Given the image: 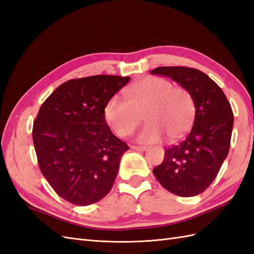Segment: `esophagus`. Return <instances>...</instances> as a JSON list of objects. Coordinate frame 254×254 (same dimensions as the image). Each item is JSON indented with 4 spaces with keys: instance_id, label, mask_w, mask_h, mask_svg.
<instances>
[{
    "instance_id": "esophagus-1",
    "label": "esophagus",
    "mask_w": 254,
    "mask_h": 254,
    "mask_svg": "<svg viewBox=\"0 0 254 254\" xmlns=\"http://www.w3.org/2000/svg\"><path fill=\"white\" fill-rule=\"evenodd\" d=\"M131 148L134 150H139V151H145L146 149H147L146 146H137V145H131Z\"/></svg>"
}]
</instances>
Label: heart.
Returning <instances> with one entry per match:
<instances>
[{
    "mask_svg": "<svg viewBox=\"0 0 254 254\" xmlns=\"http://www.w3.org/2000/svg\"><path fill=\"white\" fill-rule=\"evenodd\" d=\"M125 95L127 102L113 96L104 109L107 124L121 137L131 134L143 115L147 121L139 134L143 143L159 141L162 133L170 141H177L193 125L196 115L193 94L165 78L148 76L130 86Z\"/></svg>",
    "mask_w": 254,
    "mask_h": 254,
    "instance_id": "obj_1",
    "label": "heart"
}]
</instances>
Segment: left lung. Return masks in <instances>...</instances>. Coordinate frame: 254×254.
Here are the masks:
<instances>
[{"label": "left lung", "instance_id": "1", "mask_svg": "<svg viewBox=\"0 0 254 254\" xmlns=\"http://www.w3.org/2000/svg\"><path fill=\"white\" fill-rule=\"evenodd\" d=\"M151 74L168 76L194 96L196 115L190 133L168 146L163 162L153 168L161 186L181 197L201 194L216 178L228 156L233 112L218 84L194 67L159 66Z\"/></svg>", "mask_w": 254, "mask_h": 254}]
</instances>
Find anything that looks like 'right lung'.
I'll return each mask as SVG.
<instances>
[{
  "instance_id": "1",
  "label": "right lung",
  "mask_w": 254,
  "mask_h": 254,
  "mask_svg": "<svg viewBox=\"0 0 254 254\" xmlns=\"http://www.w3.org/2000/svg\"><path fill=\"white\" fill-rule=\"evenodd\" d=\"M130 80L95 75L64 82L45 99L33 125L42 175L56 194L89 205L109 193L128 145L107 125V102Z\"/></svg>"
}]
</instances>
